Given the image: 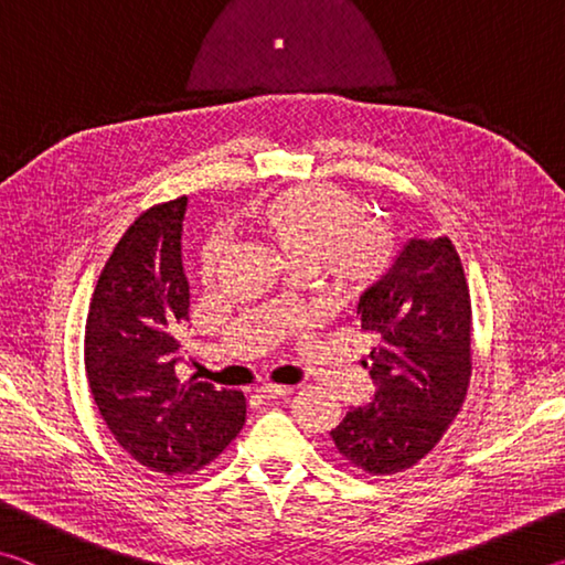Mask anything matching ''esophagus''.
<instances>
[{
  "mask_svg": "<svg viewBox=\"0 0 565 565\" xmlns=\"http://www.w3.org/2000/svg\"><path fill=\"white\" fill-rule=\"evenodd\" d=\"M289 386H274V384H264V386H256V396L264 398V401H274V398H281L289 394Z\"/></svg>",
  "mask_w": 565,
  "mask_h": 565,
  "instance_id": "34e87169",
  "label": "esophagus"
}]
</instances>
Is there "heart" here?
<instances>
[{
    "mask_svg": "<svg viewBox=\"0 0 565 565\" xmlns=\"http://www.w3.org/2000/svg\"><path fill=\"white\" fill-rule=\"evenodd\" d=\"M369 209L353 191L337 184H301L254 209V224L276 256L294 274L321 271L341 296L369 291L394 264V238L381 224L366 222ZM224 238L204 252V274H212Z\"/></svg>",
    "mask_w": 565,
    "mask_h": 565,
    "instance_id": "b5f03b06",
    "label": "heart"
}]
</instances>
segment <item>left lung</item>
<instances>
[{
	"instance_id": "1",
	"label": "left lung",
	"mask_w": 565,
	"mask_h": 565,
	"mask_svg": "<svg viewBox=\"0 0 565 565\" xmlns=\"http://www.w3.org/2000/svg\"><path fill=\"white\" fill-rule=\"evenodd\" d=\"M356 313L376 341L361 363L379 388L331 441L371 476L406 471L441 441L471 381V294L451 238H408Z\"/></svg>"
}]
</instances>
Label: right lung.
I'll use <instances>...</instances> for the list:
<instances>
[{
  "instance_id": "1",
  "label": "right lung",
  "mask_w": 565,
  "mask_h": 565,
  "mask_svg": "<svg viewBox=\"0 0 565 565\" xmlns=\"http://www.w3.org/2000/svg\"><path fill=\"white\" fill-rule=\"evenodd\" d=\"M186 202L151 206L124 232L99 274L84 331V366L104 424L134 461L164 476L214 461L246 420L242 391L177 376L179 333L189 321Z\"/></svg>"
}]
</instances>
